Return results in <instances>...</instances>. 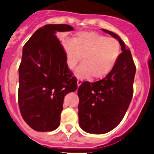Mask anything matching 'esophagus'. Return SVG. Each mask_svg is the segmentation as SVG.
Listing matches in <instances>:
<instances>
[{"mask_svg": "<svg viewBox=\"0 0 154 154\" xmlns=\"http://www.w3.org/2000/svg\"><path fill=\"white\" fill-rule=\"evenodd\" d=\"M82 83V79H78V80H77V85H78V87H79V86L81 85Z\"/></svg>", "mask_w": 154, "mask_h": 154, "instance_id": "esophagus-1", "label": "esophagus"}]
</instances>
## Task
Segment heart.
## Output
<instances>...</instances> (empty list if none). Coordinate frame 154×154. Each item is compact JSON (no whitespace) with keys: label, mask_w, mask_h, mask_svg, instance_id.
<instances>
[{"label":"heart","mask_w":154,"mask_h":154,"mask_svg":"<svg viewBox=\"0 0 154 154\" xmlns=\"http://www.w3.org/2000/svg\"><path fill=\"white\" fill-rule=\"evenodd\" d=\"M62 43L69 69H74L83 57V63L75 71L80 78L105 77L114 68L121 53L116 39L94 32H81L72 41L66 39Z\"/></svg>","instance_id":"obj_1"}]
</instances>
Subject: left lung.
Returning a JSON list of instances; mask_svg holds the SVG:
<instances>
[{"instance_id": "8db88e82", "label": "left lung", "mask_w": 154, "mask_h": 154, "mask_svg": "<svg viewBox=\"0 0 154 154\" xmlns=\"http://www.w3.org/2000/svg\"><path fill=\"white\" fill-rule=\"evenodd\" d=\"M116 38L122 52L112 71L100 81L84 82L78 89L79 122L85 131L104 134L122 121L133 96L136 67L130 50L110 31L102 29Z\"/></svg>"}]
</instances>
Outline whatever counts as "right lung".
Wrapping results in <instances>:
<instances>
[{
  "label": "right lung",
  "mask_w": 154,
  "mask_h": 154,
  "mask_svg": "<svg viewBox=\"0 0 154 154\" xmlns=\"http://www.w3.org/2000/svg\"><path fill=\"white\" fill-rule=\"evenodd\" d=\"M73 30L69 25H45L23 47L19 106L25 122L35 131H51L59 127L64 97L77 89V81L56 36L57 32Z\"/></svg>",
  "instance_id": "add662e5"
}]
</instances>
